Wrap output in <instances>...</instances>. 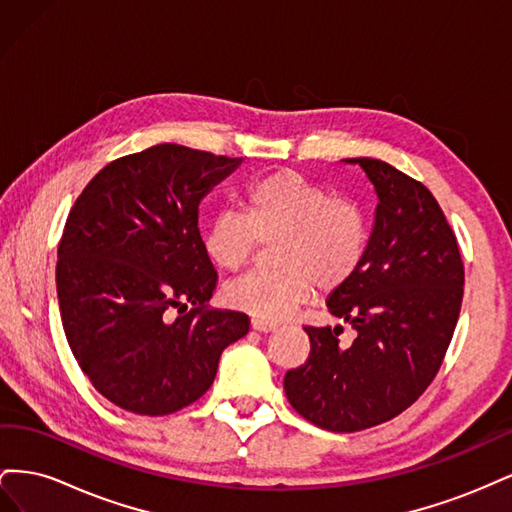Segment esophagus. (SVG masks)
Here are the masks:
<instances>
[{"mask_svg":"<svg viewBox=\"0 0 512 512\" xmlns=\"http://www.w3.org/2000/svg\"><path fill=\"white\" fill-rule=\"evenodd\" d=\"M252 329L262 331V333H269L277 329V322L273 320H262V318H252Z\"/></svg>","mask_w":512,"mask_h":512,"instance_id":"esophagus-1","label":"esophagus"}]
</instances>
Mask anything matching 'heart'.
Masks as SVG:
<instances>
[{"instance_id": "heart-1", "label": "heart", "mask_w": 512, "mask_h": 512, "mask_svg": "<svg viewBox=\"0 0 512 512\" xmlns=\"http://www.w3.org/2000/svg\"><path fill=\"white\" fill-rule=\"evenodd\" d=\"M260 243H273L277 267L230 284L226 301L256 318L280 320L312 299L316 288L335 292L359 273L369 222L359 203L284 168L247 185L243 215L218 213L203 237L209 260L228 273L241 271Z\"/></svg>"}]
</instances>
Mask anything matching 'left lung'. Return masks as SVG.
<instances>
[{
    "mask_svg": "<svg viewBox=\"0 0 512 512\" xmlns=\"http://www.w3.org/2000/svg\"><path fill=\"white\" fill-rule=\"evenodd\" d=\"M378 194L363 267L327 307L356 331L305 327L309 356L286 371L290 406L309 423L352 433L391 421L436 378L463 299V260L453 228L421 181L382 160L354 158Z\"/></svg>",
    "mask_w": 512,
    "mask_h": 512,
    "instance_id": "8db88e82",
    "label": "left lung"
}]
</instances>
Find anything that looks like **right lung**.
<instances>
[{"mask_svg": "<svg viewBox=\"0 0 512 512\" xmlns=\"http://www.w3.org/2000/svg\"><path fill=\"white\" fill-rule=\"evenodd\" d=\"M241 158L162 143L106 164L68 213L57 299L83 374L111 404L173 414L203 397L250 318L207 305L218 271L198 230L203 196Z\"/></svg>", "mask_w": 512, "mask_h": 512, "instance_id": "obj_1", "label": "right lung"}]
</instances>
